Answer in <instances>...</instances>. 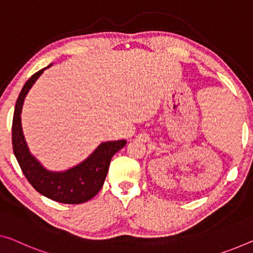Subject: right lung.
I'll list each match as a JSON object with an SVG mask.
<instances>
[{"instance_id": "right-lung-1", "label": "right lung", "mask_w": 253, "mask_h": 253, "mask_svg": "<svg viewBox=\"0 0 253 253\" xmlns=\"http://www.w3.org/2000/svg\"><path fill=\"white\" fill-rule=\"evenodd\" d=\"M51 66V65H50ZM47 66V67H50ZM45 68L30 77L19 94L12 120V148L18 164L28 182L44 197L56 202L79 205L99 193L108 174L111 158L126 145L125 139L101 143L92 156L84 163L63 172H52L44 169L29 153L21 129V109L26 94Z\"/></svg>"}]
</instances>
